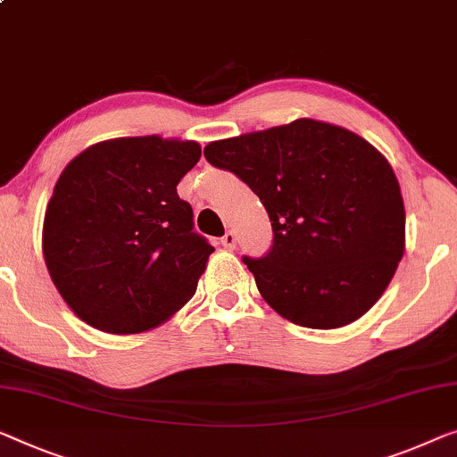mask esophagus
I'll list each match as a JSON object with an SVG mask.
<instances>
[{
  "instance_id": "obj_1",
  "label": "esophagus",
  "mask_w": 457,
  "mask_h": 457,
  "mask_svg": "<svg viewBox=\"0 0 457 457\" xmlns=\"http://www.w3.org/2000/svg\"><path fill=\"white\" fill-rule=\"evenodd\" d=\"M221 244H223V246H226L228 250H234V248L237 246V236H236V231L229 229L228 234L221 237Z\"/></svg>"
}]
</instances>
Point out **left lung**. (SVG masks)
I'll return each instance as SVG.
<instances>
[{"label": "left lung", "instance_id": "obj_1", "mask_svg": "<svg viewBox=\"0 0 457 457\" xmlns=\"http://www.w3.org/2000/svg\"><path fill=\"white\" fill-rule=\"evenodd\" d=\"M205 158L267 209L272 248L244 264L278 316L330 330L376 305L404 254L406 213L390 162L370 141L297 119L211 141Z\"/></svg>", "mask_w": 457, "mask_h": 457}]
</instances>
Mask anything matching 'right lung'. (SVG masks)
Wrapping results in <instances>:
<instances>
[{
    "mask_svg": "<svg viewBox=\"0 0 457 457\" xmlns=\"http://www.w3.org/2000/svg\"><path fill=\"white\" fill-rule=\"evenodd\" d=\"M201 158L188 139L117 137L67 163L45 211L43 254L73 314L108 335L168 322L190 297L215 248L193 231L176 193Z\"/></svg>",
    "mask_w": 457,
    "mask_h": 457,
    "instance_id": "add662e5",
    "label": "right lung"
}]
</instances>
